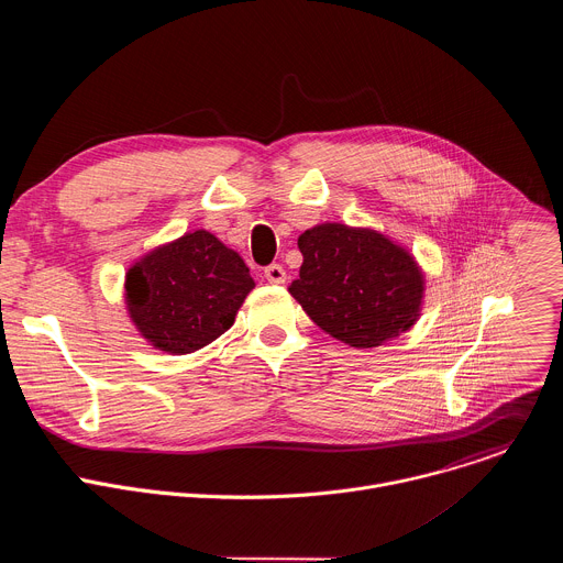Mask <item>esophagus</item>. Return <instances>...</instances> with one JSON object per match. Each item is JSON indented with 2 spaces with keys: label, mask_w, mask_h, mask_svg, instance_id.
Here are the masks:
<instances>
[{
  "label": "esophagus",
  "mask_w": 563,
  "mask_h": 563,
  "mask_svg": "<svg viewBox=\"0 0 563 563\" xmlns=\"http://www.w3.org/2000/svg\"><path fill=\"white\" fill-rule=\"evenodd\" d=\"M265 278H267L272 285H283V283L287 280V274H285V269H283L280 265H269V267L265 269Z\"/></svg>",
  "instance_id": "obj_1"
}]
</instances>
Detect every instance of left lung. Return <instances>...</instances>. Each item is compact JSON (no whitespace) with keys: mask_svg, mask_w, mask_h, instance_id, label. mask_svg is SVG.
Listing matches in <instances>:
<instances>
[{"mask_svg":"<svg viewBox=\"0 0 563 563\" xmlns=\"http://www.w3.org/2000/svg\"><path fill=\"white\" fill-rule=\"evenodd\" d=\"M302 265L289 294L332 339L378 347L421 316L426 276L417 258L369 227L323 222L298 238Z\"/></svg>","mask_w":563,"mask_h":563,"instance_id":"1","label":"left lung"}]
</instances>
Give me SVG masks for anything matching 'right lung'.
<instances>
[{"label":"right lung","mask_w":563,"mask_h":563,"mask_svg":"<svg viewBox=\"0 0 563 563\" xmlns=\"http://www.w3.org/2000/svg\"><path fill=\"white\" fill-rule=\"evenodd\" d=\"M254 287L240 254L207 229H196L126 269L124 302L151 347L180 356L222 336Z\"/></svg>","instance_id":"1"}]
</instances>
